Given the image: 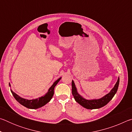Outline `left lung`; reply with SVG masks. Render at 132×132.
<instances>
[{"mask_svg": "<svg viewBox=\"0 0 132 132\" xmlns=\"http://www.w3.org/2000/svg\"><path fill=\"white\" fill-rule=\"evenodd\" d=\"M119 83V78L118 77L117 82H116L115 86L112 89L110 92L106 95L104 96L100 99H94L88 100L84 98L77 93V88L76 87L75 84L73 80L71 82V87H72V94L74 97L75 101L81 105L84 108L88 109H98L104 106L108 103L112 99L114 95L117 92L118 86Z\"/></svg>", "mask_w": 132, "mask_h": 132, "instance_id": "left-lung-1", "label": "left lung"}]
</instances>
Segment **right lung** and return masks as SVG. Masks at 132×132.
Instances as JSON below:
<instances>
[{
    "label": "right lung",
    "mask_w": 132,
    "mask_h": 132,
    "mask_svg": "<svg viewBox=\"0 0 132 132\" xmlns=\"http://www.w3.org/2000/svg\"><path fill=\"white\" fill-rule=\"evenodd\" d=\"M61 79V77H60L59 79H58L56 81H55L53 84L52 85V86L49 88L48 91L45 94V95L42 97L36 98V99H33V100H27L25 99V98H21L20 97L19 95H18L17 94H15L14 92L11 90L13 97L17 101L19 102L20 104H21L22 105L26 107V108L29 109H38L39 108L44 106L48 102L51 101V100L52 99L53 94H54V88L56 86L57 82L60 81V80ZM9 86L10 87V84L9 83Z\"/></svg>",
    "instance_id": "obj_1"
}]
</instances>
